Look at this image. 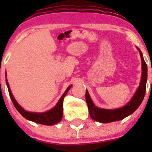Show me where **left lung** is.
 Masks as SVG:
<instances>
[{
    "mask_svg": "<svg viewBox=\"0 0 152 152\" xmlns=\"http://www.w3.org/2000/svg\"><path fill=\"white\" fill-rule=\"evenodd\" d=\"M137 49L139 51L141 60H142V80H141L140 84H139L135 94L132 96L131 100L126 105L121 107V108L115 109V110H107V109L99 108V107H96V106H94L91 96H90L89 93L88 91H86L85 98L87 104H88V110H89V114L91 117L95 121L102 123H111V122L122 120L126 116L133 113L142 103L146 91L148 68L147 64H146L145 61L143 58L142 52L139 48H137Z\"/></svg>",
    "mask_w": 152,
    "mask_h": 152,
    "instance_id": "obj_1",
    "label": "left lung"
}]
</instances>
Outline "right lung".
Returning <instances> with one entry per match:
<instances>
[{"mask_svg":"<svg viewBox=\"0 0 152 152\" xmlns=\"http://www.w3.org/2000/svg\"><path fill=\"white\" fill-rule=\"evenodd\" d=\"M6 84L7 86L8 91H9V94H10V99H11L12 102H13V105L15 107L20 113L23 116L25 119L33 121L34 123H39V124L42 125H46V126H52L56 123H59L62 119L63 116V101H64V96H66L67 93L68 92L72 85L69 86L67 90L64 91L61 97L60 98V100L57 103L55 107L51 109L50 110L47 111L45 113H32V112H28L26 111L24 109H23L20 107V105H19L17 100H15V98L13 97V94H12L11 91L9 87V84L7 82V79L6 78Z\"/></svg>","mask_w":152,"mask_h":152,"instance_id":"obj_1","label":"right lung"}]
</instances>
